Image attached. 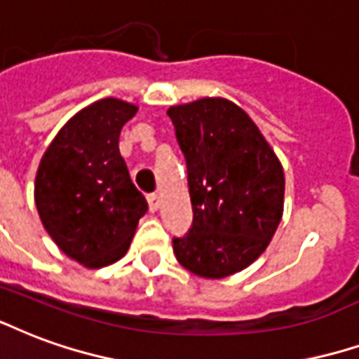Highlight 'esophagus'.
<instances>
[{
    "label": "esophagus",
    "mask_w": 359,
    "mask_h": 359,
    "mask_svg": "<svg viewBox=\"0 0 359 359\" xmlns=\"http://www.w3.org/2000/svg\"><path fill=\"white\" fill-rule=\"evenodd\" d=\"M159 205H161V198H159L158 194L148 196V207H150V211H158Z\"/></svg>",
    "instance_id": "obj_1"
}]
</instances>
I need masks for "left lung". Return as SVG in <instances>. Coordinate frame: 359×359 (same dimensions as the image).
Instances as JSON below:
<instances>
[{
  "instance_id": "obj_1",
  "label": "left lung",
  "mask_w": 359,
  "mask_h": 359,
  "mask_svg": "<svg viewBox=\"0 0 359 359\" xmlns=\"http://www.w3.org/2000/svg\"><path fill=\"white\" fill-rule=\"evenodd\" d=\"M187 158L194 224L172 240L177 261L192 274L220 280L253 264L283 217L285 175L274 148L240 106L203 97L171 106Z\"/></svg>"
}]
</instances>
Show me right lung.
<instances>
[{"mask_svg":"<svg viewBox=\"0 0 359 359\" xmlns=\"http://www.w3.org/2000/svg\"><path fill=\"white\" fill-rule=\"evenodd\" d=\"M139 106L106 97L74 114L41 156L34 200L57 247L85 268L119 261L131 245L144 196L133 187L118 140Z\"/></svg>","mask_w":359,"mask_h":359,"instance_id":"obj_1","label":"right lung"}]
</instances>
